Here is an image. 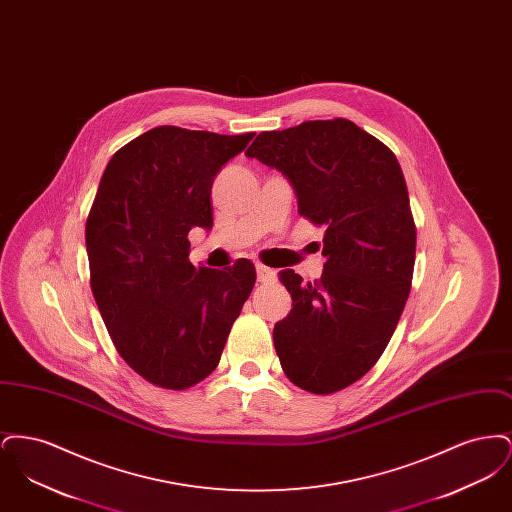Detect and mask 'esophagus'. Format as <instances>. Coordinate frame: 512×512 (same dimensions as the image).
<instances>
[{
    "instance_id": "esophagus-1",
    "label": "esophagus",
    "mask_w": 512,
    "mask_h": 512,
    "mask_svg": "<svg viewBox=\"0 0 512 512\" xmlns=\"http://www.w3.org/2000/svg\"><path fill=\"white\" fill-rule=\"evenodd\" d=\"M257 280L261 284H270L276 280V272L272 268L263 267V265H257Z\"/></svg>"
}]
</instances>
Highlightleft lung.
I'll use <instances>...</instances> for the list:
<instances>
[{
  "label": "left lung",
  "instance_id": "left-lung-1",
  "mask_svg": "<svg viewBox=\"0 0 512 512\" xmlns=\"http://www.w3.org/2000/svg\"><path fill=\"white\" fill-rule=\"evenodd\" d=\"M245 155L282 172L299 215L324 226L320 280L278 272L293 301L272 332L280 365L303 390H343L380 359L411 292L416 228L401 167L345 119L261 132Z\"/></svg>",
  "mask_w": 512,
  "mask_h": 512
}]
</instances>
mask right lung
I'll return each instance as SVG.
<instances>
[{"label": "right lung", "mask_w": 512, "mask_h": 512, "mask_svg": "<svg viewBox=\"0 0 512 512\" xmlns=\"http://www.w3.org/2000/svg\"><path fill=\"white\" fill-rule=\"evenodd\" d=\"M253 136L159 126L101 176L86 220L92 292L122 359L155 386L207 378L255 286L247 259L224 270L188 261V232L213 228L215 176Z\"/></svg>", "instance_id": "1"}]
</instances>
